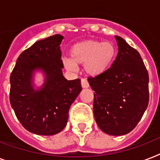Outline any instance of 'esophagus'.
Listing matches in <instances>:
<instances>
[{
    "label": "esophagus",
    "instance_id": "34e87169",
    "mask_svg": "<svg viewBox=\"0 0 160 160\" xmlns=\"http://www.w3.org/2000/svg\"><path fill=\"white\" fill-rule=\"evenodd\" d=\"M81 85L83 88H88L89 87V82L86 79H81Z\"/></svg>",
    "mask_w": 160,
    "mask_h": 160
}]
</instances>
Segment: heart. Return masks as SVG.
Segmentation results:
<instances>
[{"mask_svg": "<svg viewBox=\"0 0 160 160\" xmlns=\"http://www.w3.org/2000/svg\"><path fill=\"white\" fill-rule=\"evenodd\" d=\"M115 47L110 42L86 41L74 45L70 51V58L64 59L65 67L69 70H77V64H84L88 75H99L104 73L113 62Z\"/></svg>", "mask_w": 160, "mask_h": 160, "instance_id": "heart-1", "label": "heart"}]
</instances>
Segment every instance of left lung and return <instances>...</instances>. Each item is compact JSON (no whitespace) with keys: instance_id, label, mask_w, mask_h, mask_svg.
Returning <instances> with one entry per match:
<instances>
[{"instance_id":"left-lung-1","label":"left lung","mask_w":160,"mask_h":160,"mask_svg":"<svg viewBox=\"0 0 160 160\" xmlns=\"http://www.w3.org/2000/svg\"><path fill=\"white\" fill-rule=\"evenodd\" d=\"M118 54L110 68L88 81L94 115L105 134L124 135L135 128L149 104V74L138 51L115 36Z\"/></svg>"}]
</instances>
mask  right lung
<instances>
[{"label":"right lung","instance_id":"right-lung-1","mask_svg":"<svg viewBox=\"0 0 160 160\" xmlns=\"http://www.w3.org/2000/svg\"><path fill=\"white\" fill-rule=\"evenodd\" d=\"M62 36L54 35L36 41L20 55L11 74L10 102L17 119L28 131L54 135L67 124L69 109L82 88L80 79L64 77L60 45ZM45 73V83L34 90L32 75Z\"/></svg>","mask_w":160,"mask_h":160}]
</instances>
